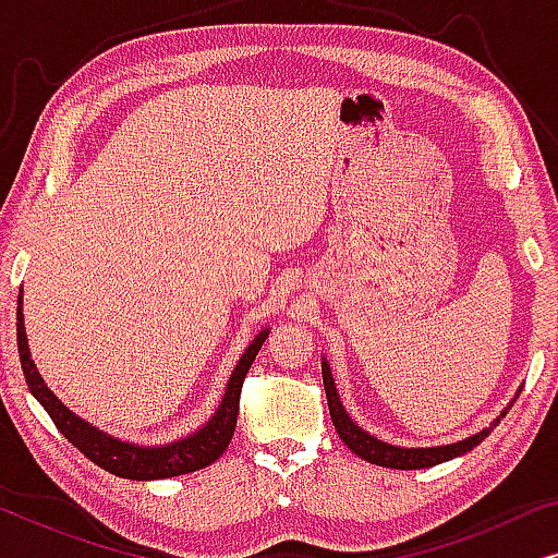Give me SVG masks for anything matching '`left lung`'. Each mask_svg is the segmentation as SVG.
Here are the masks:
<instances>
[{
	"label": "left lung",
	"instance_id": "left-lung-1",
	"mask_svg": "<svg viewBox=\"0 0 558 558\" xmlns=\"http://www.w3.org/2000/svg\"><path fill=\"white\" fill-rule=\"evenodd\" d=\"M323 384H325L327 407H330L332 424H335V429H338L340 439L345 441V445L353 449L361 460L380 464V468H393V470L434 468V464L447 462V460H452V457L470 452V449L477 447L480 441H483L493 429V426H487V429H483L480 434H472V437L457 441V445H447V447H429V449L393 447V445H386V441H380V439H373L368 432H363L361 426H357L353 418L345 414V409H342V403L338 399V391H335V380H332L330 368H327V363H323ZM502 416H506V411H502Z\"/></svg>",
	"mask_w": 558,
	"mask_h": 558
}]
</instances>
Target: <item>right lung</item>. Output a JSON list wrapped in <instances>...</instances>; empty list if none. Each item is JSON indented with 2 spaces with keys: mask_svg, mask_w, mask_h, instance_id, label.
<instances>
[{
  "mask_svg": "<svg viewBox=\"0 0 558 558\" xmlns=\"http://www.w3.org/2000/svg\"><path fill=\"white\" fill-rule=\"evenodd\" d=\"M266 335L269 332L264 330L246 348V353H243L239 365H235L231 380H228L226 396L223 401H220L216 416H213L201 432L190 434L187 439L174 441V445L167 447H136L94 429L88 422L75 416L71 409H65L63 403L56 399V393L43 384L40 373H37L33 357H29L25 323H22V292L17 296V348L22 373H25L29 391L35 393V399L40 401L45 411L50 414L52 424L58 426L60 434H63L73 447H78L90 462L98 464V468L126 480H165L174 475H187V472L208 468V464L216 462L218 457L226 452L233 439L235 422H239L243 378H246L251 363H254L258 350H262Z\"/></svg>",
  "mask_w": 558,
  "mask_h": 558,
  "instance_id": "right-lung-1",
  "label": "right lung"
}]
</instances>
